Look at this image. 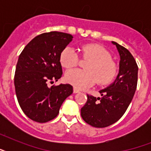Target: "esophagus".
Segmentation results:
<instances>
[{
    "label": "esophagus",
    "instance_id": "obj_1",
    "mask_svg": "<svg viewBox=\"0 0 151 151\" xmlns=\"http://www.w3.org/2000/svg\"><path fill=\"white\" fill-rule=\"evenodd\" d=\"M78 92H80V90L78 89V88H73V93H78Z\"/></svg>",
    "mask_w": 151,
    "mask_h": 151
}]
</instances>
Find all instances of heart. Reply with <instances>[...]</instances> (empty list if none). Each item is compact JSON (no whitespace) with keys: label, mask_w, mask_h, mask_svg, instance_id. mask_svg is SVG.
<instances>
[{"label":"heart","mask_w":151,"mask_h":151,"mask_svg":"<svg viewBox=\"0 0 151 151\" xmlns=\"http://www.w3.org/2000/svg\"><path fill=\"white\" fill-rule=\"evenodd\" d=\"M83 59H90L85 65L86 70L74 69L66 72V81L78 88H86L96 82L105 85L112 82L117 73V66L112 55L106 48L96 44H88L81 48ZM80 56L75 49L66 47L60 55V63L66 69L75 67Z\"/></svg>","instance_id":"obj_1"}]
</instances>
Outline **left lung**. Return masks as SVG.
<instances>
[{"instance_id": "8db88e82", "label": "left lung", "mask_w": 151, "mask_h": 151, "mask_svg": "<svg viewBox=\"0 0 151 151\" xmlns=\"http://www.w3.org/2000/svg\"><path fill=\"white\" fill-rule=\"evenodd\" d=\"M120 54L119 73L112 85L99 91L101 98L87 94L81 109L82 119L96 128H105L123 116L133 98L138 81V66L129 51L112 41Z\"/></svg>"}]
</instances>
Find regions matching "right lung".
<instances>
[{
  "instance_id": "right-lung-1",
  "label": "right lung",
  "mask_w": 151,
  "mask_h": 151,
  "mask_svg": "<svg viewBox=\"0 0 151 151\" xmlns=\"http://www.w3.org/2000/svg\"><path fill=\"white\" fill-rule=\"evenodd\" d=\"M73 36L52 31L35 37L19 55L14 84L20 107L29 119L45 123L59 114L63 101L73 93L69 84L49 86L63 75L60 55Z\"/></svg>"
}]
</instances>
